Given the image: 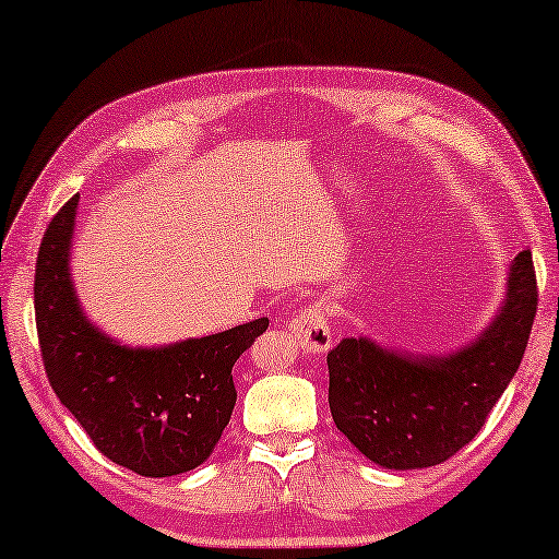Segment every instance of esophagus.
I'll return each mask as SVG.
<instances>
[{
  "label": "esophagus",
  "mask_w": 559,
  "mask_h": 559,
  "mask_svg": "<svg viewBox=\"0 0 559 559\" xmlns=\"http://www.w3.org/2000/svg\"><path fill=\"white\" fill-rule=\"evenodd\" d=\"M289 331H293L297 346L302 354L320 356L333 346V333H331V320H328V310L323 305H310L302 312L289 320Z\"/></svg>",
  "instance_id": "obj_1"
}]
</instances>
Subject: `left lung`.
Returning a JSON list of instances; mask_svg holds the SVG:
<instances>
[{"label": "left lung", "mask_w": 559, "mask_h": 559, "mask_svg": "<svg viewBox=\"0 0 559 559\" xmlns=\"http://www.w3.org/2000/svg\"><path fill=\"white\" fill-rule=\"evenodd\" d=\"M537 316L532 251L514 257L488 325L448 354H407L358 335L328 354L333 423L389 471L430 468L476 438L522 364Z\"/></svg>", "instance_id": "obj_1"}]
</instances>
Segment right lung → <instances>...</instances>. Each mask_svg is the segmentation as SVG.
Segmentation results:
<instances>
[{
  "mask_svg": "<svg viewBox=\"0 0 559 559\" xmlns=\"http://www.w3.org/2000/svg\"><path fill=\"white\" fill-rule=\"evenodd\" d=\"M75 211L79 195L50 221L35 266L37 338L52 392L117 465L147 478L193 471L231 419L236 358L270 320L167 346L111 338L91 323L73 285Z\"/></svg>",
  "mask_w": 559,
  "mask_h": 559,
  "instance_id": "add662e5",
  "label": "right lung"
}]
</instances>
